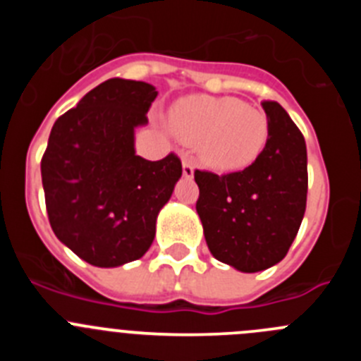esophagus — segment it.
<instances>
[{"label":"esophagus","instance_id":"esophagus-1","mask_svg":"<svg viewBox=\"0 0 361 361\" xmlns=\"http://www.w3.org/2000/svg\"><path fill=\"white\" fill-rule=\"evenodd\" d=\"M193 173H195V168H193V164H191L190 161H186V159H183V175L186 178H193Z\"/></svg>","mask_w":361,"mask_h":361}]
</instances>
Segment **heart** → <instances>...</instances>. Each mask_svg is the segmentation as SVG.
Returning a JSON list of instances; mask_svg holds the SVG:
<instances>
[{"mask_svg":"<svg viewBox=\"0 0 361 361\" xmlns=\"http://www.w3.org/2000/svg\"><path fill=\"white\" fill-rule=\"evenodd\" d=\"M168 126L178 141L197 145L200 161L219 171L251 166L269 139L266 114L237 97L186 95L170 108Z\"/></svg>","mask_w":361,"mask_h":361,"instance_id":"b5f03b06","label":"heart"}]
</instances>
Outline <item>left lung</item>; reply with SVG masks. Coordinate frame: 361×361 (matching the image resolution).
Instances as JSON below:
<instances>
[{
    "label": "left lung",
    "instance_id": "8db88e82",
    "mask_svg": "<svg viewBox=\"0 0 361 361\" xmlns=\"http://www.w3.org/2000/svg\"><path fill=\"white\" fill-rule=\"evenodd\" d=\"M262 108L269 139L253 164L228 175L195 171L206 244L242 273L264 271L288 255L307 200L304 135L279 103L264 101Z\"/></svg>",
    "mask_w": 361,
    "mask_h": 361
}]
</instances>
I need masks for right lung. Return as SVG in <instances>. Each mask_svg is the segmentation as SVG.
<instances>
[{
    "label": "right lung",
    "instance_id": "obj_1",
    "mask_svg": "<svg viewBox=\"0 0 361 361\" xmlns=\"http://www.w3.org/2000/svg\"><path fill=\"white\" fill-rule=\"evenodd\" d=\"M157 94L148 82L108 79L52 126L41 161L50 226L92 266L119 267L141 258L183 175L173 153L161 161L135 153V128L148 124Z\"/></svg>",
    "mask_w": 361,
    "mask_h": 361
}]
</instances>
